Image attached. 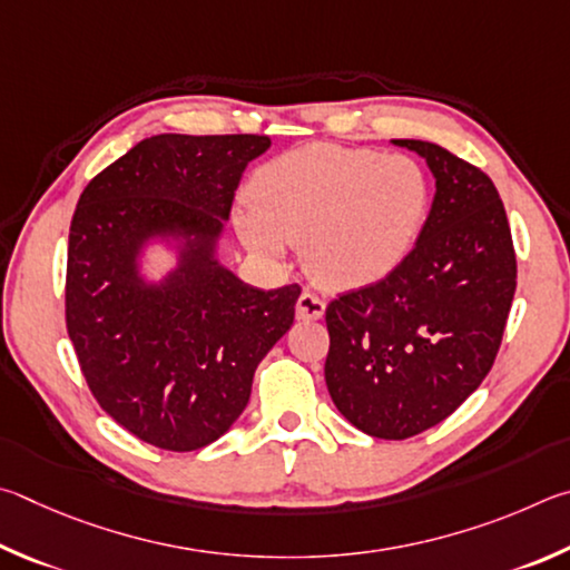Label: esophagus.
<instances>
[{"mask_svg": "<svg viewBox=\"0 0 570 570\" xmlns=\"http://www.w3.org/2000/svg\"><path fill=\"white\" fill-rule=\"evenodd\" d=\"M295 313L301 321H321V317L325 315V301L313 293H303L301 297H297Z\"/></svg>", "mask_w": 570, "mask_h": 570, "instance_id": "34e87169", "label": "esophagus"}]
</instances>
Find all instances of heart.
<instances>
[{"instance_id": "1", "label": "heart", "mask_w": 570, "mask_h": 570, "mask_svg": "<svg viewBox=\"0 0 570 570\" xmlns=\"http://www.w3.org/2000/svg\"><path fill=\"white\" fill-rule=\"evenodd\" d=\"M253 207L235 225L249 249L283 257L305 243L313 275L333 287H365L393 275L431 209V185L407 155L307 145L277 155L249 185Z\"/></svg>"}]
</instances>
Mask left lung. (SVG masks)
<instances>
[{"label": "left lung", "instance_id": "1", "mask_svg": "<svg viewBox=\"0 0 570 570\" xmlns=\"http://www.w3.org/2000/svg\"><path fill=\"white\" fill-rule=\"evenodd\" d=\"M393 145L425 159L435 197L405 263L327 305L325 383L357 431L403 441L445 421L493 367L515 253L491 177L441 145Z\"/></svg>", "mask_w": 570, "mask_h": 570}]
</instances>
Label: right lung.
I'll use <instances>...</instances> for the list:
<instances>
[{"label":"right lung","instance_id":"obj_1","mask_svg":"<svg viewBox=\"0 0 570 570\" xmlns=\"http://www.w3.org/2000/svg\"><path fill=\"white\" fill-rule=\"evenodd\" d=\"M265 135H153L79 195L67 333L102 411L163 451L215 443L295 321L301 287L247 285L219 259L235 189ZM165 248L174 267L146 273Z\"/></svg>","mask_w":570,"mask_h":570}]
</instances>
